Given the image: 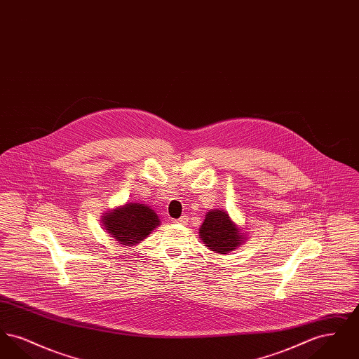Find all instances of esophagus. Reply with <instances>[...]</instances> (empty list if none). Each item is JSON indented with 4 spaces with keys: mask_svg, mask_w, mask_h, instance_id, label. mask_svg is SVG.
Segmentation results:
<instances>
[{
    "mask_svg": "<svg viewBox=\"0 0 359 359\" xmlns=\"http://www.w3.org/2000/svg\"><path fill=\"white\" fill-rule=\"evenodd\" d=\"M187 222V218L186 217H182V218H179L176 223H180V224H184V223Z\"/></svg>",
    "mask_w": 359,
    "mask_h": 359,
    "instance_id": "1",
    "label": "esophagus"
}]
</instances>
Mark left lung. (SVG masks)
<instances>
[{"mask_svg":"<svg viewBox=\"0 0 359 359\" xmlns=\"http://www.w3.org/2000/svg\"><path fill=\"white\" fill-rule=\"evenodd\" d=\"M199 238L205 248L218 255H227L248 238L245 227H239L224 210H210L199 229Z\"/></svg>","mask_w":359,"mask_h":359,"instance_id":"left-lung-1","label":"left lung"}]
</instances>
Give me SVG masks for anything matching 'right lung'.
Returning <instances> with one entry per match:
<instances>
[{"label": "right lung", "mask_w": 359, "mask_h": 359, "mask_svg": "<svg viewBox=\"0 0 359 359\" xmlns=\"http://www.w3.org/2000/svg\"><path fill=\"white\" fill-rule=\"evenodd\" d=\"M103 230L122 246H135L147 238L160 219L152 207L144 203H125L103 212Z\"/></svg>", "instance_id": "obj_1"}]
</instances>
